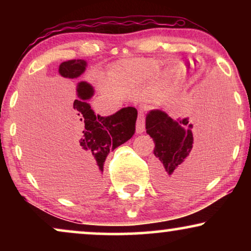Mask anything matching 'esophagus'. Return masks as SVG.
Returning <instances> with one entry per match:
<instances>
[{"label":"esophagus","instance_id":"esophagus-1","mask_svg":"<svg viewBox=\"0 0 251 251\" xmlns=\"http://www.w3.org/2000/svg\"><path fill=\"white\" fill-rule=\"evenodd\" d=\"M144 130H145V113H144V109H140L136 123V131L142 133L144 132Z\"/></svg>","mask_w":251,"mask_h":251}]
</instances>
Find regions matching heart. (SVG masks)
<instances>
[{"mask_svg": "<svg viewBox=\"0 0 251 251\" xmlns=\"http://www.w3.org/2000/svg\"><path fill=\"white\" fill-rule=\"evenodd\" d=\"M157 68L159 63L153 59L121 60L112 65L109 68V74L115 81L133 84L152 76Z\"/></svg>", "mask_w": 251, "mask_h": 251, "instance_id": "b5f03b06", "label": "heart"}]
</instances>
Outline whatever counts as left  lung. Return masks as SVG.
<instances>
[{
    "mask_svg": "<svg viewBox=\"0 0 251 251\" xmlns=\"http://www.w3.org/2000/svg\"><path fill=\"white\" fill-rule=\"evenodd\" d=\"M210 118L207 125L202 119L199 128L187 119L174 121L159 109L147 114L146 132L155 144L154 177L160 190H186L217 169L222 159L221 132L218 123ZM193 132L201 135L197 146Z\"/></svg>",
    "mask_w": 251,
    "mask_h": 251,
    "instance_id": "left-lung-1",
    "label": "left lung"
}]
</instances>
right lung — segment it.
I'll list each match as a JSON object with an SVG mask.
<instances>
[{
	"label": "right lung",
	"mask_w": 251,
	"mask_h": 251,
	"mask_svg": "<svg viewBox=\"0 0 251 251\" xmlns=\"http://www.w3.org/2000/svg\"><path fill=\"white\" fill-rule=\"evenodd\" d=\"M87 63L82 59L64 61L59 66L61 76L75 78L83 73ZM77 96L73 102L74 125L76 137L74 150L78 159L90 167L97 186L102 185L105 160L109 151L129 140L136 131L137 109L125 107L111 116L96 115L87 100L94 95L92 87L87 82L77 84Z\"/></svg>",
	"instance_id": "add662e5"
}]
</instances>
